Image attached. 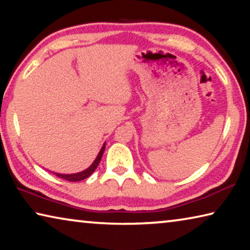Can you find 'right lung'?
Here are the masks:
<instances>
[{
  "instance_id": "1",
  "label": "right lung",
  "mask_w": 250,
  "mask_h": 250,
  "mask_svg": "<svg viewBox=\"0 0 250 250\" xmlns=\"http://www.w3.org/2000/svg\"><path fill=\"white\" fill-rule=\"evenodd\" d=\"M104 147H105V143H104V146H103V147H101V150L98 153V155H97V158L94 161V163H92L89 167L86 168V170H83L79 173H75V174H59V173H54V174L58 177H61V179H64L66 181H70V182H78V181H83L84 179H87L88 176H90L92 173L95 172L97 167L99 166L100 160H101V158H103Z\"/></svg>"
}]
</instances>
